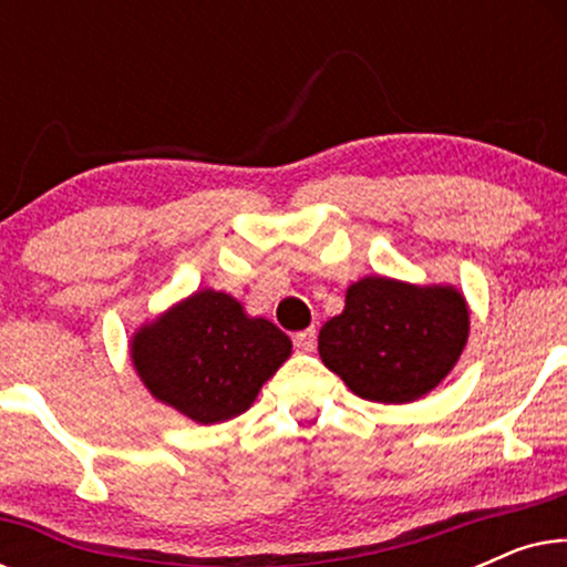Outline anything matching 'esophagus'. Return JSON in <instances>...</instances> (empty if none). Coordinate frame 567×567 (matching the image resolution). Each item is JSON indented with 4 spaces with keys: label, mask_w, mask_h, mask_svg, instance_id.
<instances>
[{
    "label": "esophagus",
    "mask_w": 567,
    "mask_h": 567,
    "mask_svg": "<svg viewBox=\"0 0 567 567\" xmlns=\"http://www.w3.org/2000/svg\"><path fill=\"white\" fill-rule=\"evenodd\" d=\"M293 346H297V351L301 353H312L315 346H317V330L315 328H307L293 336Z\"/></svg>",
    "instance_id": "1"
}]
</instances>
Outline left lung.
Listing matches in <instances>:
<instances>
[{
	"label": "left lung",
	"mask_w": 567,
	"mask_h": 567,
	"mask_svg": "<svg viewBox=\"0 0 567 567\" xmlns=\"http://www.w3.org/2000/svg\"><path fill=\"white\" fill-rule=\"evenodd\" d=\"M470 338V307L452 284L363 276L322 324L320 359L361 400L405 405L444 382Z\"/></svg>",
	"instance_id": "left-lung-1"
}]
</instances>
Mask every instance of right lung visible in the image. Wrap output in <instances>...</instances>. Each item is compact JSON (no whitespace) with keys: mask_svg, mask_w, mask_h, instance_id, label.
Masks as SVG:
<instances>
[{"mask_svg":"<svg viewBox=\"0 0 567 567\" xmlns=\"http://www.w3.org/2000/svg\"><path fill=\"white\" fill-rule=\"evenodd\" d=\"M136 377L162 405L200 425L243 415L291 355V340L231 293L200 289L131 338Z\"/></svg>","mask_w":567,"mask_h":567,"instance_id":"right-lung-1","label":"right lung"}]
</instances>
